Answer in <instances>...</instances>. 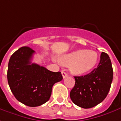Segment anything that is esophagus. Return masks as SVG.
Segmentation results:
<instances>
[{
	"label": "esophagus",
	"mask_w": 121,
	"mask_h": 121,
	"mask_svg": "<svg viewBox=\"0 0 121 121\" xmlns=\"http://www.w3.org/2000/svg\"><path fill=\"white\" fill-rule=\"evenodd\" d=\"M61 74L63 75V78H65L66 77H67V73H65V72H64V71H62L61 72Z\"/></svg>",
	"instance_id": "obj_1"
}]
</instances>
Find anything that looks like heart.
<instances>
[{
	"label": "heart",
	"mask_w": 121,
	"mask_h": 121,
	"mask_svg": "<svg viewBox=\"0 0 121 121\" xmlns=\"http://www.w3.org/2000/svg\"><path fill=\"white\" fill-rule=\"evenodd\" d=\"M98 57V54L95 51L79 50L61 56L60 61L69 65V70L73 74L81 75L95 67Z\"/></svg>",
	"instance_id": "obj_1"
}]
</instances>
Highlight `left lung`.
I'll list each match as a JSON object with an SVG mask.
<instances>
[{"label": "left lung", "mask_w": 121, "mask_h": 121, "mask_svg": "<svg viewBox=\"0 0 121 121\" xmlns=\"http://www.w3.org/2000/svg\"><path fill=\"white\" fill-rule=\"evenodd\" d=\"M112 64L108 54L102 52L97 67L83 76H75L70 98L76 105L89 109L101 103L109 93L112 81Z\"/></svg>", "instance_id": "left-lung-1"}]
</instances>
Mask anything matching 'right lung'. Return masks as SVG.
I'll list each match as a JSON object with an SVG mask.
<instances>
[{
    "label": "right lung",
    "instance_id": "right-lung-1",
    "mask_svg": "<svg viewBox=\"0 0 121 121\" xmlns=\"http://www.w3.org/2000/svg\"><path fill=\"white\" fill-rule=\"evenodd\" d=\"M35 52L24 46L16 50L9 60L7 79L16 99L28 107H38L50 98L52 87L63 79L61 72L49 71L32 63Z\"/></svg>",
    "mask_w": 121,
    "mask_h": 121
}]
</instances>
